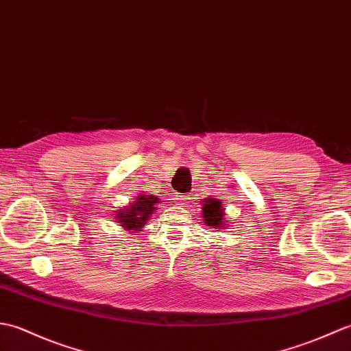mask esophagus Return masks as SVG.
Listing matches in <instances>:
<instances>
[{"mask_svg": "<svg viewBox=\"0 0 351 351\" xmlns=\"http://www.w3.org/2000/svg\"><path fill=\"white\" fill-rule=\"evenodd\" d=\"M174 198V202H177L178 206H184L186 202H188V199H189V197L186 195V193H176V195H173Z\"/></svg>", "mask_w": 351, "mask_h": 351, "instance_id": "34e87169", "label": "esophagus"}]
</instances>
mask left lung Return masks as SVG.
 Returning a JSON list of instances; mask_svg holds the SVG:
<instances>
[{
	"mask_svg": "<svg viewBox=\"0 0 351 351\" xmlns=\"http://www.w3.org/2000/svg\"><path fill=\"white\" fill-rule=\"evenodd\" d=\"M202 217H204L206 223L208 227H222L223 223V208L221 204V199L216 198H207L202 201Z\"/></svg>",
	"mask_w": 351,
	"mask_h": 351,
	"instance_id": "8db88e82",
	"label": "left lung"
}]
</instances>
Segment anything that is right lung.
<instances>
[{"label": "right lung", "mask_w": 351, "mask_h": 351, "mask_svg": "<svg viewBox=\"0 0 351 351\" xmlns=\"http://www.w3.org/2000/svg\"><path fill=\"white\" fill-rule=\"evenodd\" d=\"M158 202L159 199L156 197L139 195L126 212L120 210V215H117L119 222H121L123 227H126L128 230H139L144 225V222L149 219L150 215L153 213L154 206Z\"/></svg>", "instance_id": "obj_1"}]
</instances>
